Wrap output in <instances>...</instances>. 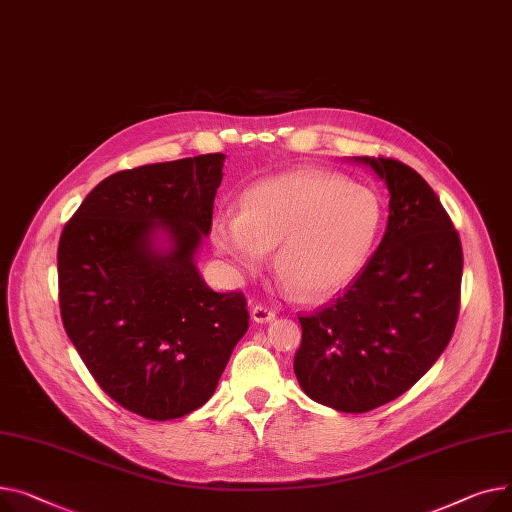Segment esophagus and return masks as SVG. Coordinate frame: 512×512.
<instances>
[{
    "label": "esophagus",
    "mask_w": 512,
    "mask_h": 512,
    "mask_svg": "<svg viewBox=\"0 0 512 512\" xmlns=\"http://www.w3.org/2000/svg\"><path fill=\"white\" fill-rule=\"evenodd\" d=\"M275 316H277L275 310H270V308H266V306H262V304H258V306L252 308V318H254V322H260V324L273 322Z\"/></svg>",
    "instance_id": "1"
}]
</instances>
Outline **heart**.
Instances as JSON below:
<instances>
[{
    "label": "heart",
    "instance_id": "1",
    "mask_svg": "<svg viewBox=\"0 0 512 512\" xmlns=\"http://www.w3.org/2000/svg\"><path fill=\"white\" fill-rule=\"evenodd\" d=\"M382 196L337 173L295 169L262 179L239 213L210 221V244L239 279L254 277L275 250V273L304 302L349 285L368 264L384 225Z\"/></svg>",
    "mask_w": 512,
    "mask_h": 512
}]
</instances>
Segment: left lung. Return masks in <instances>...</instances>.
Here are the masks:
<instances>
[{"mask_svg": "<svg viewBox=\"0 0 512 512\" xmlns=\"http://www.w3.org/2000/svg\"><path fill=\"white\" fill-rule=\"evenodd\" d=\"M388 190L380 246L322 310L299 316L293 372L326 407L366 413L401 397L446 349L459 316L461 239L436 192L395 159L353 157Z\"/></svg>", "mask_w": 512, "mask_h": 512, "instance_id": "1", "label": "left lung"}]
</instances>
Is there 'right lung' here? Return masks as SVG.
<instances>
[{"label": "right lung", "instance_id": "1", "mask_svg": "<svg viewBox=\"0 0 512 512\" xmlns=\"http://www.w3.org/2000/svg\"><path fill=\"white\" fill-rule=\"evenodd\" d=\"M225 155L105 177L57 248L66 333L105 393L146 419L184 417L217 390L250 316L239 291L202 279Z\"/></svg>", "mask_w": 512, "mask_h": 512}]
</instances>
